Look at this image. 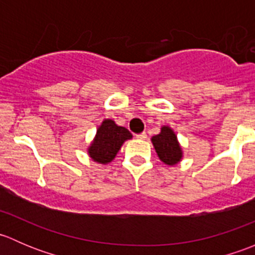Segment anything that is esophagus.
<instances>
[{
	"label": "esophagus",
	"instance_id": "1",
	"mask_svg": "<svg viewBox=\"0 0 255 255\" xmlns=\"http://www.w3.org/2000/svg\"><path fill=\"white\" fill-rule=\"evenodd\" d=\"M135 138H137V139H140V140L146 139V133L143 132V133H140V134H135Z\"/></svg>",
	"mask_w": 255,
	"mask_h": 255
}]
</instances>
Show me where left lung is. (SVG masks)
Segmentation results:
<instances>
[{
    "label": "left lung",
    "mask_w": 255,
    "mask_h": 255,
    "mask_svg": "<svg viewBox=\"0 0 255 255\" xmlns=\"http://www.w3.org/2000/svg\"><path fill=\"white\" fill-rule=\"evenodd\" d=\"M151 143H153L159 159L165 165L174 166L181 161L182 156H184L182 148L177 140V135L171 127L163 126L160 128V133L151 137Z\"/></svg>",
    "instance_id": "obj_1"
}]
</instances>
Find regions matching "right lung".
I'll return each instance as SVG.
<instances>
[{
    "mask_svg": "<svg viewBox=\"0 0 255 255\" xmlns=\"http://www.w3.org/2000/svg\"><path fill=\"white\" fill-rule=\"evenodd\" d=\"M128 139H132V133L127 128L106 118L99 126L94 139L87 146V154L94 161L106 165L116 158L121 146Z\"/></svg>",
    "mask_w": 255,
    "mask_h": 255,
    "instance_id": "1",
    "label": "right lung"
}]
</instances>
